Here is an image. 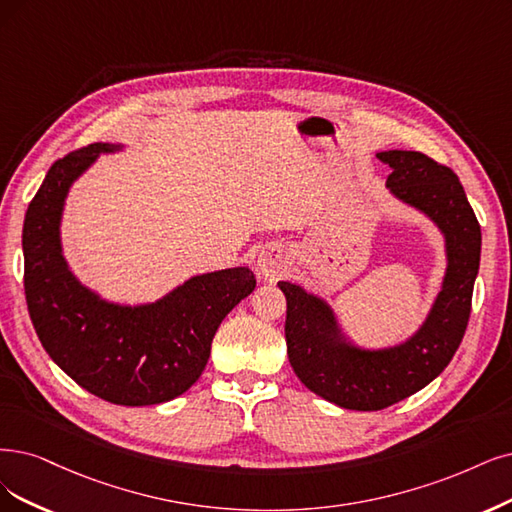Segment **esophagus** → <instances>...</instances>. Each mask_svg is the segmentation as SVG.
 Returning a JSON list of instances; mask_svg holds the SVG:
<instances>
[{
	"label": "esophagus",
	"mask_w": 512,
	"mask_h": 512,
	"mask_svg": "<svg viewBox=\"0 0 512 512\" xmlns=\"http://www.w3.org/2000/svg\"><path fill=\"white\" fill-rule=\"evenodd\" d=\"M257 266L261 270V274L266 276H278L282 270L287 268V257L282 255L280 249H270V251H263L257 259Z\"/></svg>",
	"instance_id": "34e87169"
}]
</instances>
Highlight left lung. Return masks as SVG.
I'll return each instance as SVG.
<instances>
[{
	"instance_id": "8db88e82",
	"label": "left lung",
	"mask_w": 512,
	"mask_h": 512,
	"mask_svg": "<svg viewBox=\"0 0 512 512\" xmlns=\"http://www.w3.org/2000/svg\"><path fill=\"white\" fill-rule=\"evenodd\" d=\"M377 158L392 170L390 194L424 213L445 238L443 285L420 329L396 346L363 348L342 331L323 297L278 282L287 297L285 337L295 375L325 401L356 411L390 407L443 373L464 337L481 261V225L451 168L420 151L390 149Z\"/></svg>"
}]
</instances>
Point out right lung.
<instances>
[{"mask_svg": "<svg viewBox=\"0 0 512 512\" xmlns=\"http://www.w3.org/2000/svg\"><path fill=\"white\" fill-rule=\"evenodd\" d=\"M120 149L92 143L50 166L23 225L25 297L44 350L73 382L113 405L143 407L173 401L196 384L221 320L257 282L249 268H227L192 276L139 306L84 287L63 255L65 200L99 154Z\"/></svg>", "mask_w": 512, "mask_h": 512, "instance_id": "add662e5", "label": "right lung"}]
</instances>
